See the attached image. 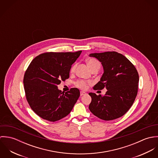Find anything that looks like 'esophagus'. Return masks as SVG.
<instances>
[{"instance_id": "34e87169", "label": "esophagus", "mask_w": 158, "mask_h": 158, "mask_svg": "<svg viewBox=\"0 0 158 158\" xmlns=\"http://www.w3.org/2000/svg\"><path fill=\"white\" fill-rule=\"evenodd\" d=\"M86 93L85 92H84V91H81V92H80V95H81V96H83V95H86Z\"/></svg>"}]
</instances>
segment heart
I'll list each match as a JSON object with an SVG mask.
<instances>
[{
  "mask_svg": "<svg viewBox=\"0 0 158 158\" xmlns=\"http://www.w3.org/2000/svg\"><path fill=\"white\" fill-rule=\"evenodd\" d=\"M87 64L90 70L92 69L93 68H96V67H99V68L100 67V63L97 60L94 59V58H91V59L88 60L87 61ZM75 67H76L75 65L73 66V67L72 68L71 70H70L71 72H74V70L75 69ZM87 85H88V83L83 80H78L77 81L75 82V86L80 89H85L87 88Z\"/></svg>",
  "mask_w": 158,
  "mask_h": 158,
  "instance_id": "b5f03b06",
  "label": "heart"
}]
</instances>
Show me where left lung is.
<instances>
[{"label": "left lung", "mask_w": 158, "mask_h": 158, "mask_svg": "<svg viewBox=\"0 0 158 158\" xmlns=\"http://www.w3.org/2000/svg\"><path fill=\"white\" fill-rule=\"evenodd\" d=\"M102 64L103 73L94 86V90L106 88L104 95L90 92V112L104 120L123 116L133 105L138 90L139 74L135 66L123 55L116 52L89 54Z\"/></svg>", "instance_id": "left-lung-1"}]
</instances>
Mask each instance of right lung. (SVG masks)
<instances>
[{"label": "right lung", "mask_w": 158, "mask_h": 158, "mask_svg": "<svg viewBox=\"0 0 158 158\" xmlns=\"http://www.w3.org/2000/svg\"><path fill=\"white\" fill-rule=\"evenodd\" d=\"M81 52L42 53L28 66L23 77L26 98L32 110L42 118L55 122L73 109L80 90L71 88L64 94L58 85L69 78L71 66Z\"/></svg>", "instance_id": "obj_1"}]
</instances>
